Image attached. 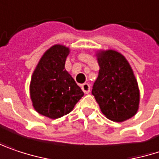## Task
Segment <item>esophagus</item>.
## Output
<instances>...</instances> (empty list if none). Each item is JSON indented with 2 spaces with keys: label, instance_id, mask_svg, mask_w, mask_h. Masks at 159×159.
<instances>
[{
  "label": "esophagus",
  "instance_id": "34e87169",
  "mask_svg": "<svg viewBox=\"0 0 159 159\" xmlns=\"http://www.w3.org/2000/svg\"><path fill=\"white\" fill-rule=\"evenodd\" d=\"M90 84H82V90L84 91V94H89V92H90Z\"/></svg>",
  "mask_w": 159,
  "mask_h": 159
}]
</instances>
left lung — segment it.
<instances>
[{"label":"left lung","mask_w":159,"mask_h":159,"mask_svg":"<svg viewBox=\"0 0 159 159\" xmlns=\"http://www.w3.org/2000/svg\"><path fill=\"white\" fill-rule=\"evenodd\" d=\"M100 70L92 94L102 113L112 121L122 122L138 109L139 90L133 71L121 53L113 50L98 54Z\"/></svg>","instance_id":"1"}]
</instances>
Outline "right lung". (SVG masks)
<instances>
[{
	"label": "right lung",
	"instance_id": "1",
	"mask_svg": "<svg viewBox=\"0 0 159 159\" xmlns=\"http://www.w3.org/2000/svg\"><path fill=\"white\" fill-rule=\"evenodd\" d=\"M69 49L53 45L41 58L34 72L30 93L37 112L52 119L70 113L84 92L65 70Z\"/></svg>",
	"mask_w": 159,
	"mask_h": 159
}]
</instances>
